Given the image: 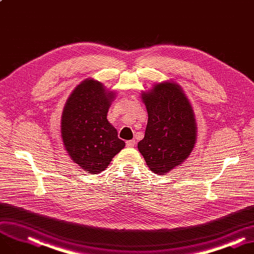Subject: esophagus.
<instances>
[{
	"instance_id": "1",
	"label": "esophagus",
	"mask_w": 254,
	"mask_h": 254,
	"mask_svg": "<svg viewBox=\"0 0 254 254\" xmlns=\"http://www.w3.org/2000/svg\"><path fill=\"white\" fill-rule=\"evenodd\" d=\"M126 145H127V147H129V148H132V147L135 146V140H134V139L127 140V141H126Z\"/></svg>"
}]
</instances>
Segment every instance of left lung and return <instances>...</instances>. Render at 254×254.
Listing matches in <instances>:
<instances>
[{"label": "left lung", "mask_w": 254, "mask_h": 254, "mask_svg": "<svg viewBox=\"0 0 254 254\" xmlns=\"http://www.w3.org/2000/svg\"><path fill=\"white\" fill-rule=\"evenodd\" d=\"M148 111L145 137L137 149L155 174L166 175L190 155L197 139V123L184 89L174 81L155 83L141 92Z\"/></svg>", "instance_id": "left-lung-1"}]
</instances>
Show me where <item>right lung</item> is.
<instances>
[{"label": "right lung", "instance_id": "obj_1", "mask_svg": "<svg viewBox=\"0 0 254 254\" xmlns=\"http://www.w3.org/2000/svg\"><path fill=\"white\" fill-rule=\"evenodd\" d=\"M116 96L100 81L87 78L75 87L63 111L60 130L64 149L79 168L90 174L104 171L125 147L107 120Z\"/></svg>", "mask_w": 254, "mask_h": 254}]
</instances>
